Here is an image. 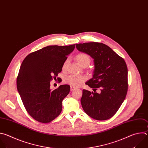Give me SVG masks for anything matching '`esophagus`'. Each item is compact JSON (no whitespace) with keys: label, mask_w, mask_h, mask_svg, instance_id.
<instances>
[{"label":"esophagus","mask_w":148,"mask_h":148,"mask_svg":"<svg viewBox=\"0 0 148 148\" xmlns=\"http://www.w3.org/2000/svg\"><path fill=\"white\" fill-rule=\"evenodd\" d=\"M75 87H73V86H71V91H73L74 89H75Z\"/></svg>","instance_id":"1"}]
</instances>
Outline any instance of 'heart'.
Here are the masks:
<instances>
[{"instance_id": "b5f03b06", "label": "heart", "mask_w": 148, "mask_h": 148, "mask_svg": "<svg viewBox=\"0 0 148 148\" xmlns=\"http://www.w3.org/2000/svg\"><path fill=\"white\" fill-rule=\"evenodd\" d=\"M76 60L78 63L81 65L82 67L87 66L90 64L91 60L90 56L87 54L84 53H78L76 56ZM68 62V60H66L63 66H62V70L65 71L66 69V66ZM86 80V77L82 75H69L66 76L64 80V82L66 84H69L73 87H78L80 86L85 80Z\"/></svg>"}]
</instances>
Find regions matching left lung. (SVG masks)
Returning a JSON list of instances; mask_svg holds the SVG:
<instances>
[{
	"label": "left lung",
	"mask_w": 148,
	"mask_h": 148,
	"mask_svg": "<svg viewBox=\"0 0 148 148\" xmlns=\"http://www.w3.org/2000/svg\"><path fill=\"white\" fill-rule=\"evenodd\" d=\"M78 51L94 60L93 77L86 84L93 92L83 90L80 101L84 112L92 119L103 121L111 118L125 99L128 69L124 59L108 46L100 42L76 44ZM100 93L95 92L97 89Z\"/></svg>",
	"instance_id": "1"
}]
</instances>
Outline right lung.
<instances>
[{"instance_id": "1", "label": "right lung", "mask_w": 148, "mask_h": 148, "mask_svg": "<svg viewBox=\"0 0 148 148\" xmlns=\"http://www.w3.org/2000/svg\"><path fill=\"white\" fill-rule=\"evenodd\" d=\"M75 47L47 46L28 55L21 65L17 90L28 113L38 122L48 123L61 112L62 102L70 92V86L61 85L52 90L50 82L62 71Z\"/></svg>"}]
</instances>
